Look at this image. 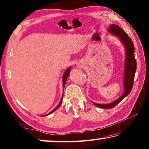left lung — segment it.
Returning <instances> with one entry per match:
<instances>
[{"label":"left lung","mask_w":149,"mask_h":149,"mask_svg":"<svg viewBox=\"0 0 149 149\" xmlns=\"http://www.w3.org/2000/svg\"><path fill=\"white\" fill-rule=\"evenodd\" d=\"M109 30L112 34L119 37L126 48V63L124 79V93L120 98L109 104H97L93 102V104L96 107L103 109L113 108L130 94L133 88L134 75L136 70V61L134 58V47L132 40L122 29L116 25L113 24L110 25Z\"/></svg>","instance_id":"8db88e82"}]
</instances>
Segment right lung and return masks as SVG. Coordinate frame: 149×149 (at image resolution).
Segmentation results:
<instances>
[{"label":"right lung","mask_w":149,"mask_h":149,"mask_svg":"<svg viewBox=\"0 0 149 149\" xmlns=\"http://www.w3.org/2000/svg\"><path fill=\"white\" fill-rule=\"evenodd\" d=\"M69 74H70V68H67V70L65 71V73H64L63 77V86H65V83H66L67 79V78H68V77ZM63 96H62V98H61V101H60V103H59V104H58V106L56 107V108H55L54 110H52V111H51V112H49V113L47 114V115H46V116L49 115V114H51V113H53L54 111H55V110H56L60 106V105L61 104V103H62V100H63Z\"/></svg>","instance_id":"obj_1"}]
</instances>
